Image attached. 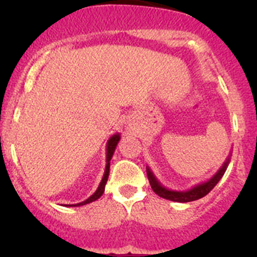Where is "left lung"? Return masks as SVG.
<instances>
[{
  "label": "left lung",
  "mask_w": 257,
  "mask_h": 257,
  "mask_svg": "<svg viewBox=\"0 0 257 257\" xmlns=\"http://www.w3.org/2000/svg\"><path fill=\"white\" fill-rule=\"evenodd\" d=\"M229 162H230V154L228 156L226 161L222 163V166L219 169V171L216 174L213 175L212 178L210 180L205 181V183L197 184L192 189L188 190H171L167 189L162 185V184L158 181V179L156 178V175L153 174L151 169H149V166H147V175H148V180L151 183V187L153 189V192L156 194H158L160 197L165 199H169V201H174V202H181V203H185V202H192V201H197V199L202 198V197L207 196L208 193L215 188L217 183L220 181V179L222 178V175L225 174L226 167H228Z\"/></svg>",
  "instance_id": "obj_1"
}]
</instances>
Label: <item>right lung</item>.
I'll use <instances>...</instances> for the list:
<instances>
[{
  "mask_svg": "<svg viewBox=\"0 0 257 257\" xmlns=\"http://www.w3.org/2000/svg\"><path fill=\"white\" fill-rule=\"evenodd\" d=\"M121 139V136L119 134H114L113 136H110V139L108 140L106 143V165H105V171H104L103 175V179H101L100 184H99V187H97L96 192L92 194L91 197H88L86 201L83 202H79V203H76V205H65V206H69V207H79V206H83V205H87V203H91V202L96 201V199L100 198L103 196L104 190H105V184L108 181V176H109V167H110V160H112L113 153L115 151V147H117L118 142Z\"/></svg>",
  "mask_w": 257,
  "mask_h": 257,
  "instance_id": "right-lung-1",
  "label": "right lung"
}]
</instances>
